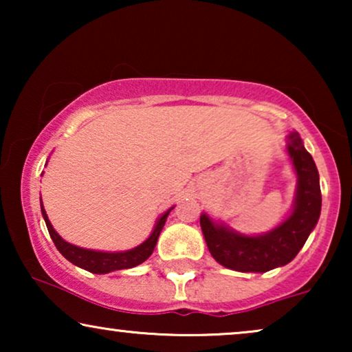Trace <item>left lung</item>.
<instances>
[{"mask_svg":"<svg viewBox=\"0 0 352 352\" xmlns=\"http://www.w3.org/2000/svg\"><path fill=\"white\" fill-rule=\"evenodd\" d=\"M285 151L296 175V190L290 213L267 232L242 234L208 213L200 214V226L211 256L221 266L239 272H267L296 256L314 230L320 216L319 171L296 131L287 136Z\"/></svg>","mask_w":352,"mask_h":352,"instance_id":"obj_1","label":"left lung"}]
</instances>
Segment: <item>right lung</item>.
<instances>
[{"label":"right lung","mask_w":352,"mask_h":352,"mask_svg":"<svg viewBox=\"0 0 352 352\" xmlns=\"http://www.w3.org/2000/svg\"><path fill=\"white\" fill-rule=\"evenodd\" d=\"M40 206H41L43 219H45L47 230H50L52 242H54L56 248L59 250L62 256L69 259V261L72 264H75V266H78L81 269H85V271L93 272V274H109L113 271H122V269H131L146 261V259L153 253L158 235H160L163 226L166 223L168 214H170V211L173 208H175V206L168 208L165 213L157 219L151 235H148L141 245H138V247L126 250V252H99V250L81 248V247H76V245L65 242V240L56 232V229L52 228L51 221L46 214L45 206H43L41 197H40Z\"/></svg>","instance_id":"obj_1"}]
</instances>
